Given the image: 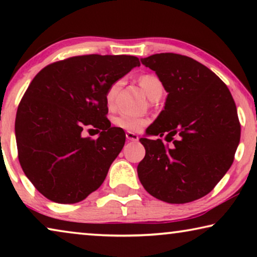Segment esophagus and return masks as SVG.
Instances as JSON below:
<instances>
[{
  "label": "esophagus",
  "instance_id": "esophagus-1",
  "mask_svg": "<svg viewBox=\"0 0 257 257\" xmlns=\"http://www.w3.org/2000/svg\"><path fill=\"white\" fill-rule=\"evenodd\" d=\"M126 139H127L128 142H138L139 137L138 135H136V133L133 132H126Z\"/></svg>",
  "mask_w": 257,
  "mask_h": 257
}]
</instances>
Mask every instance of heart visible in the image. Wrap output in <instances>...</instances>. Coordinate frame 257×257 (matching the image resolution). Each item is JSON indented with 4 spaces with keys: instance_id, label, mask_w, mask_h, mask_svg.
<instances>
[{
    "instance_id": "1",
    "label": "heart",
    "mask_w": 257,
    "mask_h": 257,
    "mask_svg": "<svg viewBox=\"0 0 257 257\" xmlns=\"http://www.w3.org/2000/svg\"><path fill=\"white\" fill-rule=\"evenodd\" d=\"M139 84L140 86L143 87L144 92L146 93V96L152 99V98L156 96L158 92H163V83L160 82V79L158 78L156 75H152V73H147V75H143L139 78ZM122 85V80L118 79L114 80L113 83H111L108 87L106 89V92H105V100H106V104L108 106L112 107L114 105L115 97H117V93L120 90ZM114 125L117 127H120L122 130H126V131H139L142 130L144 126L147 125L149 122V119L145 117H142V115H133V114H126L121 113L114 117L113 119Z\"/></svg>"
}]
</instances>
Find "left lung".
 Segmentation results:
<instances>
[{"instance_id":"left-lung-1","label":"left lung","mask_w":257,"mask_h":257,"mask_svg":"<svg viewBox=\"0 0 257 257\" xmlns=\"http://www.w3.org/2000/svg\"><path fill=\"white\" fill-rule=\"evenodd\" d=\"M167 91L166 103L140 138L145 158L138 165L144 188L168 203H186L208 194L234 161L241 125L226 84L201 63L164 52L142 59Z\"/></svg>"}]
</instances>
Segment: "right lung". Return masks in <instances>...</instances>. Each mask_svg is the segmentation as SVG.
<instances>
[{
  "label": "right lung",
  "instance_id": "right-lung-1",
  "mask_svg": "<svg viewBox=\"0 0 257 257\" xmlns=\"http://www.w3.org/2000/svg\"><path fill=\"white\" fill-rule=\"evenodd\" d=\"M139 65L135 56H75L47 65L31 80L16 113L17 153L45 198L76 203L103 184L126 138L111 127L105 92ZM91 127L100 132L97 140L82 136Z\"/></svg>",
  "mask_w": 257,
  "mask_h": 257
}]
</instances>
